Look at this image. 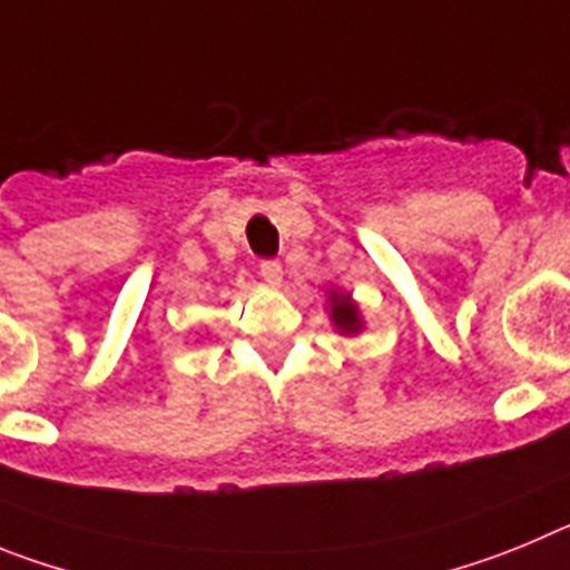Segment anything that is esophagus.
I'll return each mask as SVG.
<instances>
[{"mask_svg":"<svg viewBox=\"0 0 570 570\" xmlns=\"http://www.w3.org/2000/svg\"><path fill=\"white\" fill-rule=\"evenodd\" d=\"M258 275L264 278V284L281 286V281H284V266H281L278 261H264L258 269Z\"/></svg>","mask_w":570,"mask_h":570,"instance_id":"1","label":"esophagus"}]
</instances>
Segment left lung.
I'll use <instances>...</instances> for the list:
<instances>
[{"label": "left lung", "mask_w": 570, "mask_h": 570, "mask_svg": "<svg viewBox=\"0 0 570 570\" xmlns=\"http://www.w3.org/2000/svg\"><path fill=\"white\" fill-rule=\"evenodd\" d=\"M326 312H330V321L335 326V332H341L343 337H355L366 330V321H363L361 306L352 297V292H343L337 286L326 292Z\"/></svg>", "instance_id": "obj_1"}]
</instances>
